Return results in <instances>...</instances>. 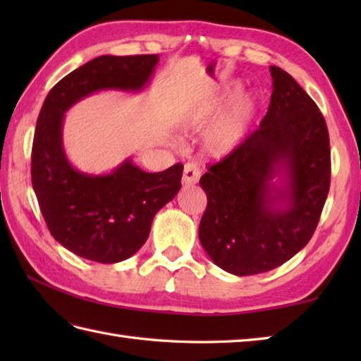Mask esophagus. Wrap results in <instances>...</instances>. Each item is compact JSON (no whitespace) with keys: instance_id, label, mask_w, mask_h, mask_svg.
<instances>
[{"instance_id":"34e87169","label":"esophagus","mask_w":361,"mask_h":361,"mask_svg":"<svg viewBox=\"0 0 361 361\" xmlns=\"http://www.w3.org/2000/svg\"><path fill=\"white\" fill-rule=\"evenodd\" d=\"M200 175L202 172L197 164L188 163L185 166V171H183V178H181L183 185H188V186L195 185V183H198V180H200Z\"/></svg>"}]
</instances>
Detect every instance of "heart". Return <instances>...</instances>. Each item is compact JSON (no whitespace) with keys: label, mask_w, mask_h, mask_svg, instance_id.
<instances>
[{"label":"heart","mask_w":361,"mask_h":361,"mask_svg":"<svg viewBox=\"0 0 361 361\" xmlns=\"http://www.w3.org/2000/svg\"><path fill=\"white\" fill-rule=\"evenodd\" d=\"M239 85H229L219 90L204 104L190 111L183 122V127L188 132L197 133L208 127L219 116H221L220 118L218 117L219 120L216 118L217 121L215 120L216 122L204 136V152L212 158L220 159L231 155L245 141L252 121L256 118V101L250 94H240L236 98L235 96L239 93ZM229 102L232 104H230ZM228 103L230 106L227 109L226 105ZM221 111L224 113L222 114Z\"/></svg>","instance_id":"obj_1"}]
</instances>
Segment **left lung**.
Returning <instances> with one entry per match:
<instances>
[{
    "label": "left lung",
    "instance_id": "1",
    "mask_svg": "<svg viewBox=\"0 0 361 361\" xmlns=\"http://www.w3.org/2000/svg\"><path fill=\"white\" fill-rule=\"evenodd\" d=\"M270 73L273 93L260 127L200 178L208 206L198 237L212 262L235 276L270 271L301 251L331 186L323 114L288 73Z\"/></svg>",
    "mask_w": 361,
    "mask_h": 361
}]
</instances>
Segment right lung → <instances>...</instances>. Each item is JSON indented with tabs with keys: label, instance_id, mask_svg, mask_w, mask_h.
<instances>
[{
	"label": "right lung",
	"instance_id": "obj_1",
	"mask_svg": "<svg viewBox=\"0 0 361 361\" xmlns=\"http://www.w3.org/2000/svg\"><path fill=\"white\" fill-rule=\"evenodd\" d=\"M158 60V54L90 60L49 91L38 114L34 192L54 239L83 259L116 264L132 257L147 240L155 214L178 194L183 164L150 173L127 158L106 175L83 173L63 149L65 113L96 91L144 90Z\"/></svg>",
	"mask_w": 361,
	"mask_h": 361
}]
</instances>
